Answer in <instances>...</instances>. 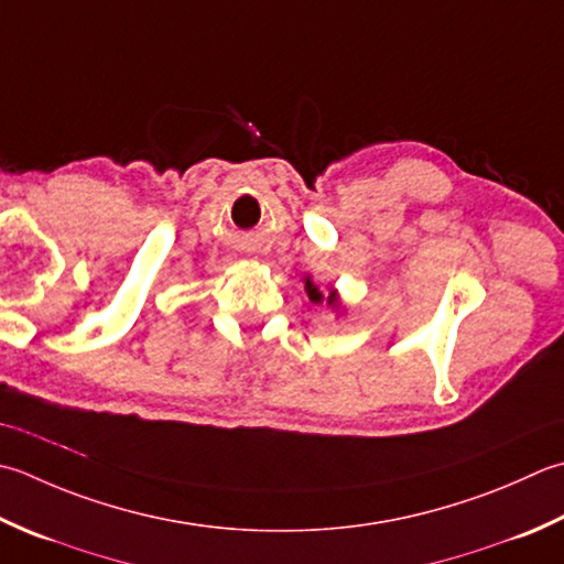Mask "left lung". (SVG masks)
<instances>
[{
	"label": "left lung",
	"instance_id": "left-lung-1",
	"mask_svg": "<svg viewBox=\"0 0 564 564\" xmlns=\"http://www.w3.org/2000/svg\"><path fill=\"white\" fill-rule=\"evenodd\" d=\"M305 293H307V297H311V301H313L315 305H319V303H327L329 307H337V305H339L337 291H329L327 297H325L323 293H319L317 285L311 281V275H307V279H305Z\"/></svg>",
	"mask_w": 564,
	"mask_h": 564
}]
</instances>
